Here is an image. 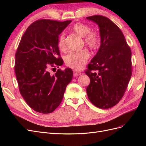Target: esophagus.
<instances>
[{
    "mask_svg": "<svg viewBox=\"0 0 146 146\" xmlns=\"http://www.w3.org/2000/svg\"><path fill=\"white\" fill-rule=\"evenodd\" d=\"M80 74H81V72L78 71L77 70H74V77H77L78 76H80Z\"/></svg>",
    "mask_w": 146,
    "mask_h": 146,
    "instance_id": "obj_1",
    "label": "esophagus"
}]
</instances>
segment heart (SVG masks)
I'll return each instance as SVG.
<instances>
[{
	"label": "heart",
	"mask_w": 146,
	"mask_h": 146,
	"mask_svg": "<svg viewBox=\"0 0 146 146\" xmlns=\"http://www.w3.org/2000/svg\"><path fill=\"white\" fill-rule=\"evenodd\" d=\"M74 32L84 37V41L88 46L95 48L98 47L100 42L99 35L96 32H91L89 26L83 24L77 23L72 28ZM65 35L61 33L58 39V46L60 49L63 50L65 48ZM90 58V53L87 50H82L78 52H70L64 56V61L68 67L73 69H80L87 62Z\"/></svg>",
	"instance_id": "b5f03b06"
}]
</instances>
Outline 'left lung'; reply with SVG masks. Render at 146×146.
Returning <instances> with one entry per match:
<instances>
[{
  "label": "left lung",
  "mask_w": 146,
  "mask_h": 146,
  "mask_svg": "<svg viewBox=\"0 0 146 146\" xmlns=\"http://www.w3.org/2000/svg\"><path fill=\"white\" fill-rule=\"evenodd\" d=\"M86 19L98 25L101 43L85 71L90 78L87 95L96 107L110 108L122 98L131 78V49L121 29L108 17L94 15Z\"/></svg>",
  "instance_id": "left-lung-1"
}]
</instances>
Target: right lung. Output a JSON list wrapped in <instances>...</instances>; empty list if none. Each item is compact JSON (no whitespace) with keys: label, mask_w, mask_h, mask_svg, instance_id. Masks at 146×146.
Listing matches in <instances>:
<instances>
[{"label":"right lung","mask_w":146,"mask_h":146,"mask_svg":"<svg viewBox=\"0 0 146 146\" xmlns=\"http://www.w3.org/2000/svg\"><path fill=\"white\" fill-rule=\"evenodd\" d=\"M50 19L35 21L22 37L15 55V70L20 93L29 107L43 114L53 112L72 80V70L50 69L63 64L58 46L59 35L71 23Z\"/></svg>","instance_id":"1"}]
</instances>
